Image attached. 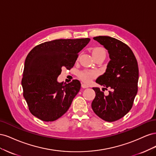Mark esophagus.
<instances>
[{
	"label": "esophagus",
	"mask_w": 156,
	"mask_h": 156,
	"mask_svg": "<svg viewBox=\"0 0 156 156\" xmlns=\"http://www.w3.org/2000/svg\"><path fill=\"white\" fill-rule=\"evenodd\" d=\"M81 87H82V88H88V87H89L88 85H87V84H84V83H83V84H81Z\"/></svg>",
	"instance_id": "obj_1"
}]
</instances>
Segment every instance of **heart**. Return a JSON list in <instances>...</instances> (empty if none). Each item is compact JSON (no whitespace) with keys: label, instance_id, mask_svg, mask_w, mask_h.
<instances>
[{"label":"heart","instance_id":"heart-1","mask_svg":"<svg viewBox=\"0 0 156 156\" xmlns=\"http://www.w3.org/2000/svg\"><path fill=\"white\" fill-rule=\"evenodd\" d=\"M105 54V51L102 48H96L92 50V55H100ZM98 72L96 71H84L79 74V78L84 83H90L92 80L97 77Z\"/></svg>","mask_w":156,"mask_h":156}]
</instances>
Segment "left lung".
<instances>
[{"instance_id": "obj_1", "label": "left lung", "mask_w": 156, "mask_h": 156, "mask_svg": "<svg viewBox=\"0 0 156 156\" xmlns=\"http://www.w3.org/2000/svg\"><path fill=\"white\" fill-rule=\"evenodd\" d=\"M107 50L110 61L105 72L96 82L103 90L111 89L105 96L100 88H93L96 92L92 102L94 112L103 120L114 122L128 112L133 105L138 90L139 68L133 51L123 42L109 36L93 38Z\"/></svg>"}]
</instances>
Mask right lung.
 <instances>
[{"mask_svg":"<svg viewBox=\"0 0 156 156\" xmlns=\"http://www.w3.org/2000/svg\"><path fill=\"white\" fill-rule=\"evenodd\" d=\"M90 38L60 39L33 48L25 62L21 81L29 111L42 121L53 122L67 112L81 88L78 80L59 83L62 68H72Z\"/></svg>","mask_w":156,"mask_h":156,"instance_id":"1","label":"right lung"}]
</instances>
